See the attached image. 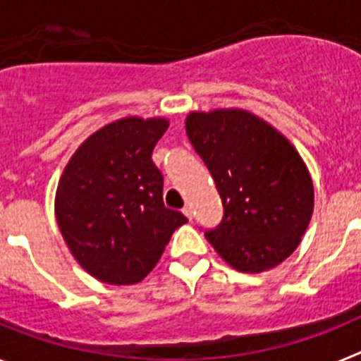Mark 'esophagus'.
Masks as SVG:
<instances>
[{"label": "esophagus", "mask_w": 361, "mask_h": 361, "mask_svg": "<svg viewBox=\"0 0 361 361\" xmlns=\"http://www.w3.org/2000/svg\"><path fill=\"white\" fill-rule=\"evenodd\" d=\"M183 213H184V215L188 216V219L193 220V209H191V206H184V208H183Z\"/></svg>", "instance_id": "esophagus-1"}]
</instances>
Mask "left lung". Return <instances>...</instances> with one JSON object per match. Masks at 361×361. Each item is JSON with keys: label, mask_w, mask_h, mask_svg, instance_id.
I'll return each mask as SVG.
<instances>
[{"label": "left lung", "mask_w": 361, "mask_h": 361, "mask_svg": "<svg viewBox=\"0 0 361 361\" xmlns=\"http://www.w3.org/2000/svg\"><path fill=\"white\" fill-rule=\"evenodd\" d=\"M186 133L216 184L224 216L204 233L242 273H262L298 247L314 206L307 166L295 146L250 111H191Z\"/></svg>", "instance_id": "left-lung-1"}]
</instances>
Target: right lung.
Masks as SVG:
<instances>
[{"label": "right lung", "mask_w": 361, "mask_h": 361, "mask_svg": "<svg viewBox=\"0 0 361 361\" xmlns=\"http://www.w3.org/2000/svg\"><path fill=\"white\" fill-rule=\"evenodd\" d=\"M168 130L162 117H124L92 133L65 166L56 219L73 258L111 286L141 282L188 219L162 202L152 153Z\"/></svg>", "instance_id": "1"}]
</instances>
